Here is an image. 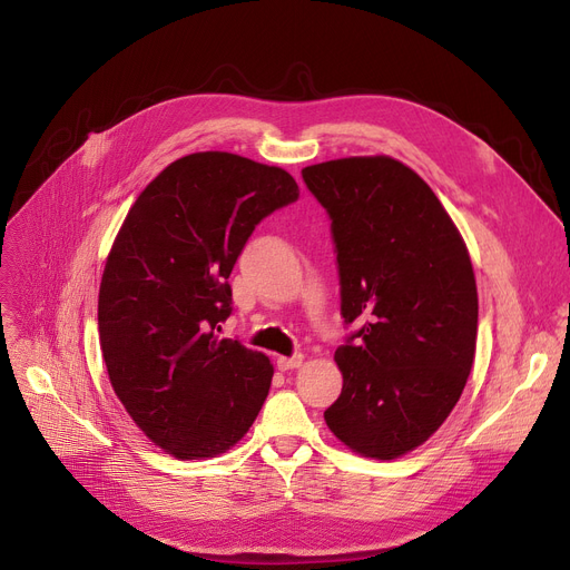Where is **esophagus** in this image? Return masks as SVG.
I'll return each mask as SVG.
<instances>
[{
  "label": "esophagus",
  "instance_id": "34e87169",
  "mask_svg": "<svg viewBox=\"0 0 570 570\" xmlns=\"http://www.w3.org/2000/svg\"><path fill=\"white\" fill-rule=\"evenodd\" d=\"M303 365V355L297 353V355H291V357H284V355H279L277 357V367L282 370V372H288V370H295V367H301Z\"/></svg>",
  "mask_w": 570,
  "mask_h": 570
}]
</instances>
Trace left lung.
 <instances>
[{
	"label": "left lung",
	"mask_w": 570,
	"mask_h": 570,
	"mask_svg": "<svg viewBox=\"0 0 570 570\" xmlns=\"http://www.w3.org/2000/svg\"><path fill=\"white\" fill-rule=\"evenodd\" d=\"M331 217L344 323L342 395L323 417L351 451L395 460L428 441L473 365L478 293L462 235L434 191L391 157L303 168Z\"/></svg>",
	"instance_id": "8db88e82"
}]
</instances>
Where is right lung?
Wrapping results in <instances>:
<instances>
[{"label":"right lung","mask_w":570,"mask_h":570,"mask_svg":"<svg viewBox=\"0 0 570 570\" xmlns=\"http://www.w3.org/2000/svg\"><path fill=\"white\" fill-rule=\"evenodd\" d=\"M297 196L277 166L196 153L145 187L115 237L99 288L106 370L134 423L177 460L226 453L267 397V355L217 333L249 235Z\"/></svg>","instance_id":"add662e5"}]
</instances>
